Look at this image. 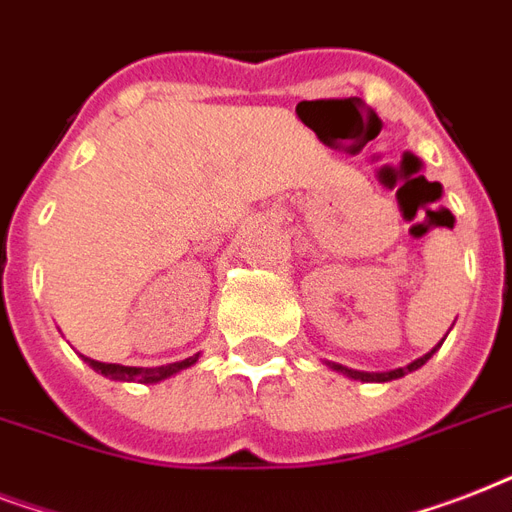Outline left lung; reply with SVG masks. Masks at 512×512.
I'll return each mask as SVG.
<instances>
[{"mask_svg":"<svg viewBox=\"0 0 512 512\" xmlns=\"http://www.w3.org/2000/svg\"><path fill=\"white\" fill-rule=\"evenodd\" d=\"M441 342H444V340H441ZM441 342H438L436 348H441ZM436 348L430 350V353H425V356H422V358H417V361H412V364H409V366H404V369H393V372L369 374V372H356V369H345V366H340V364H332V369H337V372L348 374V377H353V380H361V382H388V380H398V377H404V374L414 372V369H420V366L425 364V361H428V358L433 356V353H436Z\"/></svg>","mask_w":512,"mask_h":512,"instance_id":"left-lung-1","label":"left lung"}]
</instances>
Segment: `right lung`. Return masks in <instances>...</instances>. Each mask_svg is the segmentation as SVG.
Segmentation results:
<instances>
[{
    "instance_id": "1",
    "label": "right lung",
    "mask_w": 512,
    "mask_h": 512,
    "mask_svg": "<svg viewBox=\"0 0 512 512\" xmlns=\"http://www.w3.org/2000/svg\"><path fill=\"white\" fill-rule=\"evenodd\" d=\"M199 361V353L191 358H185V361H177V364H167V366H151V369H143V366H122V364H103V361H92L87 358V364L95 369V372L106 374L111 380H124V382H159L164 377H172L175 372L185 369V366H191Z\"/></svg>"
}]
</instances>
